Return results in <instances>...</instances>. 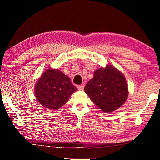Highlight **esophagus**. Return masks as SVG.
Returning a JSON list of instances; mask_svg holds the SVG:
<instances>
[{
    "label": "esophagus",
    "instance_id": "34e87169",
    "mask_svg": "<svg viewBox=\"0 0 160 160\" xmlns=\"http://www.w3.org/2000/svg\"><path fill=\"white\" fill-rule=\"evenodd\" d=\"M77 88L79 91H82L84 89V84H80V85H78L77 87Z\"/></svg>",
    "mask_w": 160,
    "mask_h": 160
}]
</instances>
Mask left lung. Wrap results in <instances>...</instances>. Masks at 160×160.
Here are the masks:
<instances>
[{"label": "left lung", "mask_w": 160, "mask_h": 160, "mask_svg": "<svg viewBox=\"0 0 160 160\" xmlns=\"http://www.w3.org/2000/svg\"><path fill=\"white\" fill-rule=\"evenodd\" d=\"M84 91L105 113L113 112L122 106L128 95L124 76L109 64L95 71L93 78L86 84Z\"/></svg>", "instance_id": "8db88e82"}]
</instances>
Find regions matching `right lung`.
Wrapping results in <instances>:
<instances>
[{"instance_id": "1", "label": "right lung", "mask_w": 160, "mask_h": 160, "mask_svg": "<svg viewBox=\"0 0 160 160\" xmlns=\"http://www.w3.org/2000/svg\"><path fill=\"white\" fill-rule=\"evenodd\" d=\"M76 87L70 78L58 69H48L38 80L35 95L39 103L46 108L57 110L69 100Z\"/></svg>"}]
</instances>
